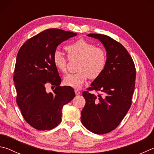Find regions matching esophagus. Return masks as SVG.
<instances>
[{"mask_svg": "<svg viewBox=\"0 0 154 154\" xmlns=\"http://www.w3.org/2000/svg\"><path fill=\"white\" fill-rule=\"evenodd\" d=\"M75 94H76V95L80 94V92L78 90H75Z\"/></svg>", "mask_w": 154, "mask_h": 154, "instance_id": "34e87169", "label": "esophagus"}]
</instances>
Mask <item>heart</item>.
Wrapping results in <instances>:
<instances>
[{
  "mask_svg": "<svg viewBox=\"0 0 154 154\" xmlns=\"http://www.w3.org/2000/svg\"><path fill=\"white\" fill-rule=\"evenodd\" d=\"M70 58H79L77 73L68 74L64 78V83L67 86L79 89L90 77L94 79L105 70L107 57L103 48L96 47L94 44L83 38L69 44L65 48ZM53 63L59 71L66 72L67 60L58 50L53 54Z\"/></svg>",
  "mask_w": 154,
  "mask_h": 154,
  "instance_id": "obj_1",
  "label": "heart"
}]
</instances>
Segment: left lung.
I'll use <instances>...</instances> for the list:
<instances>
[{
    "mask_svg": "<svg viewBox=\"0 0 154 154\" xmlns=\"http://www.w3.org/2000/svg\"><path fill=\"white\" fill-rule=\"evenodd\" d=\"M105 47L107 62L100 76L89 90L100 91L104 96L83 92L85 105L81 113L82 124L90 132L103 134L116 128L131 106L136 79L134 62L124 47L108 36L89 34Z\"/></svg>",
    "mask_w": 154,
    "mask_h": 154,
    "instance_id": "1",
    "label": "left lung"
}]
</instances>
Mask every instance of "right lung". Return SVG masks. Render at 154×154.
I'll return each instance as SVG.
<instances>
[{
    "instance_id": "add662e5",
    "label": "right lung",
    "mask_w": 154,
    "mask_h": 154,
    "mask_svg": "<svg viewBox=\"0 0 154 154\" xmlns=\"http://www.w3.org/2000/svg\"><path fill=\"white\" fill-rule=\"evenodd\" d=\"M77 35L51 28L26 41L18 51L14 81L17 104L22 116L38 130H51L62 120L63 106L75 97L72 88L60 86L61 78L53 63V54L60 44ZM55 89L46 92L47 84Z\"/></svg>"
}]
</instances>
